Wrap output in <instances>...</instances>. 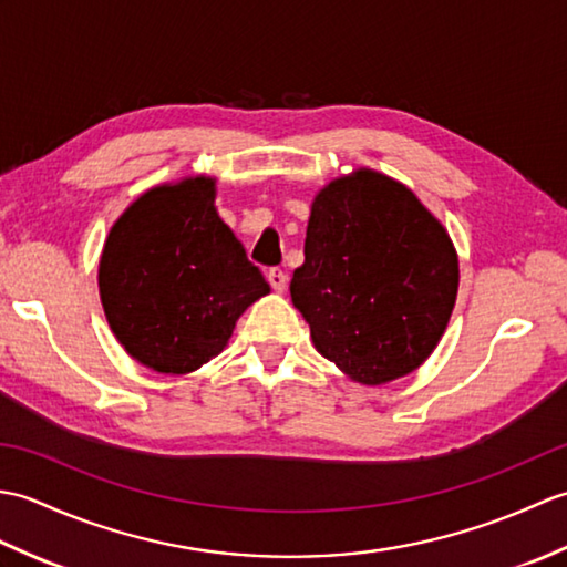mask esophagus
<instances>
[{
  "mask_svg": "<svg viewBox=\"0 0 567 567\" xmlns=\"http://www.w3.org/2000/svg\"><path fill=\"white\" fill-rule=\"evenodd\" d=\"M268 282H270V287H272L275 292H285L287 275H285L280 268H272V270L268 272Z\"/></svg>",
  "mask_w": 567,
  "mask_h": 567,
  "instance_id": "34e87169",
  "label": "esophagus"
}]
</instances>
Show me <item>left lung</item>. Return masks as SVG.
Returning <instances> with one entry per match:
<instances>
[{
  "instance_id": "obj_1",
  "label": "left lung",
  "mask_w": 567,
  "mask_h": 567,
  "mask_svg": "<svg viewBox=\"0 0 567 567\" xmlns=\"http://www.w3.org/2000/svg\"><path fill=\"white\" fill-rule=\"evenodd\" d=\"M457 252L412 189L370 167L323 185L307 224L292 305L315 348L368 388L414 372L453 315Z\"/></svg>"
}]
</instances>
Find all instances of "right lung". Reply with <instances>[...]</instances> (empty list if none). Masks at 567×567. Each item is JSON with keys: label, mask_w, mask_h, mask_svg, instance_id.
Here are the masks:
<instances>
[{"label": "right lung", "mask_w": 567, "mask_h": 567, "mask_svg": "<svg viewBox=\"0 0 567 567\" xmlns=\"http://www.w3.org/2000/svg\"><path fill=\"white\" fill-rule=\"evenodd\" d=\"M216 177L151 187L110 228L100 299L124 351L163 375L219 355L238 317L270 292L214 207Z\"/></svg>", "instance_id": "add662e5"}]
</instances>
